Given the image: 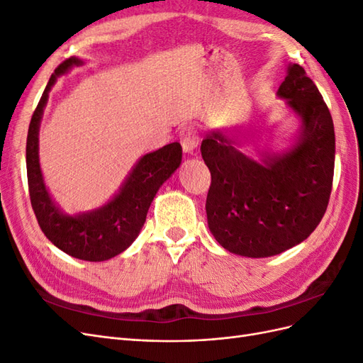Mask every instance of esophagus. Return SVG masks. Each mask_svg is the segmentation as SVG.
Listing matches in <instances>:
<instances>
[{"label":"esophagus","instance_id":"obj_1","mask_svg":"<svg viewBox=\"0 0 363 363\" xmlns=\"http://www.w3.org/2000/svg\"><path fill=\"white\" fill-rule=\"evenodd\" d=\"M180 139L182 148L188 155H192L196 147H199V135H196V130L194 127H184L180 133Z\"/></svg>","mask_w":363,"mask_h":363}]
</instances>
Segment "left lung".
I'll use <instances>...</instances> for the list:
<instances>
[{
  "label": "left lung",
  "instance_id": "obj_1",
  "mask_svg": "<svg viewBox=\"0 0 363 363\" xmlns=\"http://www.w3.org/2000/svg\"><path fill=\"white\" fill-rule=\"evenodd\" d=\"M277 96L300 121L288 148H257L252 156L227 128L206 131L201 142L212 175L208 230L233 255L271 257L301 244L330 199L335 127L323 95L300 65L289 63Z\"/></svg>",
  "mask_w": 363,
  "mask_h": 363
}]
</instances>
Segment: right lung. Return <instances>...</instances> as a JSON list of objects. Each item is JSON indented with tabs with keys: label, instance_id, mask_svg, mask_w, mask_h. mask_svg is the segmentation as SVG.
<instances>
[{
	"label": "right lung",
	"instance_id": "add662e5",
	"mask_svg": "<svg viewBox=\"0 0 363 363\" xmlns=\"http://www.w3.org/2000/svg\"><path fill=\"white\" fill-rule=\"evenodd\" d=\"M84 60L69 57L60 63L50 77L40 101L31 116L27 136V179L31 207L42 232L67 255L87 262H103L125 251L139 236L147 219L148 208L160 186L182 163L179 142L164 145L142 156L118 192L103 206L75 215L65 213L52 200L39 162V128L48 95L57 79Z\"/></svg>",
	"mask_w": 363,
	"mask_h": 363
}]
</instances>
